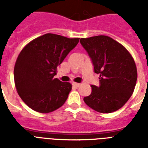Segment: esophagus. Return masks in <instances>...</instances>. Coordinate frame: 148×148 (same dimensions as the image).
<instances>
[{
  "label": "esophagus",
  "mask_w": 148,
  "mask_h": 148,
  "mask_svg": "<svg viewBox=\"0 0 148 148\" xmlns=\"http://www.w3.org/2000/svg\"><path fill=\"white\" fill-rule=\"evenodd\" d=\"M73 86H75V87H79L80 86V83H77V82H73Z\"/></svg>",
  "instance_id": "esophagus-1"
}]
</instances>
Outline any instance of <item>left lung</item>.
Instances as JSON below:
<instances>
[{
    "instance_id": "8db88e82",
    "label": "left lung",
    "mask_w": 148,
    "mask_h": 148,
    "mask_svg": "<svg viewBox=\"0 0 148 148\" xmlns=\"http://www.w3.org/2000/svg\"><path fill=\"white\" fill-rule=\"evenodd\" d=\"M80 42L92 59L94 72L100 74V86H91L92 92L84 101L101 113L120 109L132 95L136 84L137 69L132 56L107 36L82 38Z\"/></svg>"
}]
</instances>
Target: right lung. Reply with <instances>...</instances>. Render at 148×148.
<instances>
[{
	"label": "right lung",
	"instance_id": "obj_1",
	"mask_svg": "<svg viewBox=\"0 0 148 148\" xmlns=\"http://www.w3.org/2000/svg\"><path fill=\"white\" fill-rule=\"evenodd\" d=\"M79 42V38L47 33L22 49L14 66L16 89L29 108L48 113L63 106L72 89L70 82L55 78L57 66Z\"/></svg>",
	"mask_w": 148,
	"mask_h": 148
}]
</instances>
